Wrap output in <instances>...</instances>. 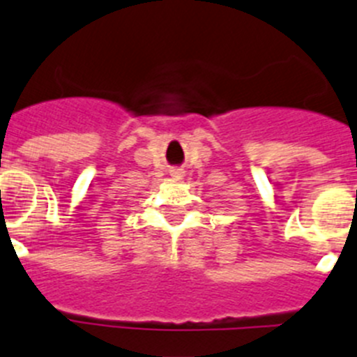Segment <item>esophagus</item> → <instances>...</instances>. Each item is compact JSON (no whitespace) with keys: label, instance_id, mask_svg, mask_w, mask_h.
Returning <instances> with one entry per match:
<instances>
[{"label":"esophagus","instance_id":"esophagus-1","mask_svg":"<svg viewBox=\"0 0 357 357\" xmlns=\"http://www.w3.org/2000/svg\"><path fill=\"white\" fill-rule=\"evenodd\" d=\"M169 175H172L173 178H176V181H181L182 176H184V172L178 168H175V169H169Z\"/></svg>","mask_w":357,"mask_h":357}]
</instances>
